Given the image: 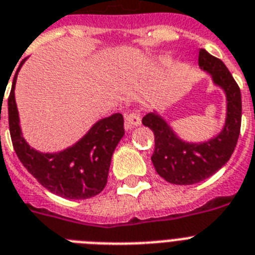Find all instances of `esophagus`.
Returning <instances> with one entry per match:
<instances>
[{"mask_svg":"<svg viewBox=\"0 0 255 255\" xmlns=\"http://www.w3.org/2000/svg\"><path fill=\"white\" fill-rule=\"evenodd\" d=\"M126 125L128 128H134V126L140 125V117L139 115H136L134 112H130L126 115Z\"/></svg>","mask_w":255,"mask_h":255,"instance_id":"1","label":"esophagus"}]
</instances>
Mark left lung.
<instances>
[{
    "mask_svg": "<svg viewBox=\"0 0 255 255\" xmlns=\"http://www.w3.org/2000/svg\"><path fill=\"white\" fill-rule=\"evenodd\" d=\"M198 65L226 94V123L219 134L203 142L181 139L169 123L156 111L147 113L142 124L155 135L151 160L156 172L174 185L198 184L224 167L232 156L241 128V91L222 60L206 49L199 50Z\"/></svg>",
    "mask_w": 255,
    "mask_h": 255,
    "instance_id": "8db88e82",
    "label": "left lung"
}]
</instances>
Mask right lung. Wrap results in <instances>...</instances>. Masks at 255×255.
Wrapping results in <instances>:
<instances>
[{"instance_id": "1", "label": "right lung", "mask_w": 255, "mask_h": 255, "mask_svg": "<svg viewBox=\"0 0 255 255\" xmlns=\"http://www.w3.org/2000/svg\"><path fill=\"white\" fill-rule=\"evenodd\" d=\"M15 74L7 100L9 128L16 156L29 173L54 194L67 199H87L98 195L107 185L116 147L125 134L121 113L99 120L91 129L58 152H40L29 146L19 125L15 103Z\"/></svg>"}]
</instances>
